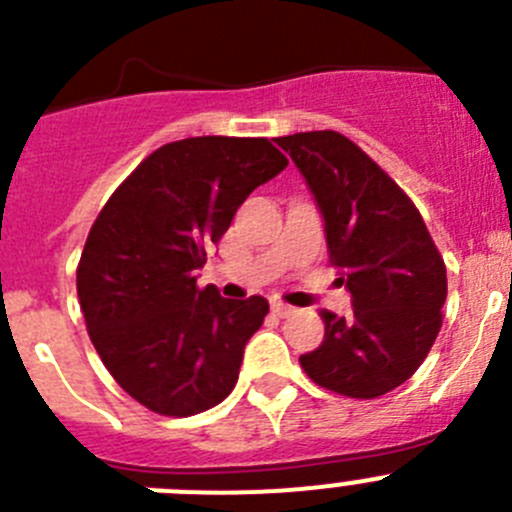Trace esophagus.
I'll return each instance as SVG.
<instances>
[{
    "instance_id": "esophagus-1",
    "label": "esophagus",
    "mask_w": 512,
    "mask_h": 512,
    "mask_svg": "<svg viewBox=\"0 0 512 512\" xmlns=\"http://www.w3.org/2000/svg\"><path fill=\"white\" fill-rule=\"evenodd\" d=\"M271 312H274V315H279V318H289V315L295 312V307L284 305L282 300H271Z\"/></svg>"
}]
</instances>
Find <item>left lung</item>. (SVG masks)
I'll use <instances>...</instances> for the list:
<instances>
[{
	"mask_svg": "<svg viewBox=\"0 0 512 512\" xmlns=\"http://www.w3.org/2000/svg\"><path fill=\"white\" fill-rule=\"evenodd\" d=\"M323 217L354 312L323 310L325 338L300 356L312 382L372 400L415 374L441 330L446 266L423 217L356 143L333 130L277 138Z\"/></svg>",
	"mask_w": 512,
	"mask_h": 512,
	"instance_id": "1",
	"label": "left lung"
}]
</instances>
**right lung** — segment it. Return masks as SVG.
<instances>
[{
    "mask_svg": "<svg viewBox=\"0 0 512 512\" xmlns=\"http://www.w3.org/2000/svg\"><path fill=\"white\" fill-rule=\"evenodd\" d=\"M284 169L266 138L176 140L94 220L76 271L81 312L115 382L153 413L184 418L233 392L269 302L225 300L197 287V271L248 194Z\"/></svg>",
    "mask_w": 512,
    "mask_h": 512,
    "instance_id": "right-lung-1",
    "label": "right lung"
}]
</instances>
